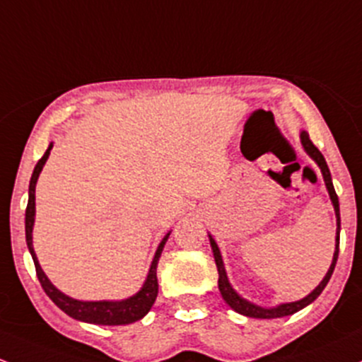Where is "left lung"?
Returning <instances> with one entry per match:
<instances>
[{"instance_id":"obj_1","label":"left lung","mask_w":362,"mask_h":362,"mask_svg":"<svg viewBox=\"0 0 362 362\" xmlns=\"http://www.w3.org/2000/svg\"><path fill=\"white\" fill-rule=\"evenodd\" d=\"M300 140H302V146H303V149H305L307 154H309L310 158L314 159L315 163H317L319 168H321L322 178H325L326 189H328V194H329V199H332V203H333L334 215H337V239H334V241H337V245H334L333 262H332V265H329L328 272H326L325 279H322L321 283H319V286L315 288V290L312 291V293H309V295H307L305 298L298 300V302L281 303V305H277V307H271V309H265V307L255 305V303H251V302H248V300L243 298V296H239L238 291H235L234 288L230 286L229 279H227L226 267H223V260H222V255H220L218 245H216L215 239H213L211 235H210V245H211V250H213V257H215L216 269H218V290H220V293H222L223 300H226L227 305H229L230 309H234L235 312H239V314H243V315H248V317H255V319H276V317H284V315H291V314H295V312L302 310L303 307L309 305V303L314 302V300L317 298L319 295H321L322 290H325V288H326V284H328L329 277H332V274L334 271V265H337L338 246H340V204H338V196H337V192H334V187H333L332 173H329L328 165H326L325 156L321 154V151H319L317 147H315L314 144H312V140L309 139V133H307V132L300 133Z\"/></svg>"}]
</instances>
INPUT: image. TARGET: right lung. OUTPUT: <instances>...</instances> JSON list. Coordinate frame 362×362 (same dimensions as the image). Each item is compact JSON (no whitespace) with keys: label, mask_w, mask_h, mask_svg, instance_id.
<instances>
[{"label":"right lung","mask_w":362,"mask_h":362,"mask_svg":"<svg viewBox=\"0 0 362 362\" xmlns=\"http://www.w3.org/2000/svg\"><path fill=\"white\" fill-rule=\"evenodd\" d=\"M53 144L48 146L47 152L43 154V158L37 161V165L34 166L33 177L29 182V201L28 208H25V241H28V248L30 257L34 260V267H36V276L40 279L41 288L45 293L52 298V302L59 307L60 310L66 312L67 315H71L72 319H78L83 322H91V325H102V326H117V325H130V322L139 321L142 319L147 312L151 310L152 303L156 302V296H158V276H156V269H158L159 257H161V251L165 248L166 241L170 238V232L163 238V241L159 243L158 250H156L154 258H152V264L147 274V279L144 283V286L140 288L139 293L130 296L127 300H119V302H109V300H102V302H81V300L71 298V296L64 295L62 291L57 290L55 286L50 283V279L47 277V274L41 269L40 262H37L36 253L33 248V226H34V215H36V182L40 177L41 170H43L45 163H47L48 156H50Z\"/></svg>","instance_id":"1"}]
</instances>
